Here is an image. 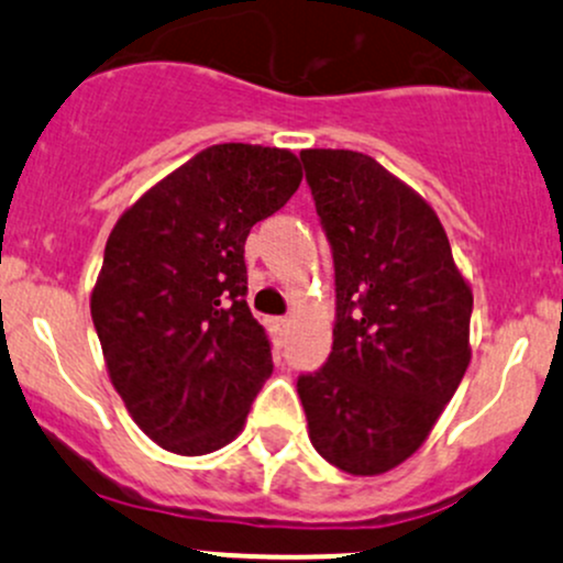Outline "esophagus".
Here are the masks:
<instances>
[{"label":"esophagus","mask_w":563,"mask_h":563,"mask_svg":"<svg viewBox=\"0 0 563 563\" xmlns=\"http://www.w3.org/2000/svg\"><path fill=\"white\" fill-rule=\"evenodd\" d=\"M269 331H273V335L277 341H286V335H288V331H290V320L288 318H273L269 320Z\"/></svg>","instance_id":"esophagus-1"}]
</instances>
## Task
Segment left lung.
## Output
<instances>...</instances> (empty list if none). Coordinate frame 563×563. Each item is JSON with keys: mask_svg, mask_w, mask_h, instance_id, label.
<instances>
[{"mask_svg": "<svg viewBox=\"0 0 563 563\" xmlns=\"http://www.w3.org/2000/svg\"><path fill=\"white\" fill-rule=\"evenodd\" d=\"M335 269L333 346L296 380L335 468L384 474L429 437L468 367L474 296L434 209L376 158L301 151Z\"/></svg>", "mask_w": 563, "mask_h": 563, "instance_id": "left-lung-1", "label": "left lung"}]
</instances>
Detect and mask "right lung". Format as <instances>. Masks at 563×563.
I'll return each instance as SVG.
<instances>
[{"label":"right lung","mask_w":563,"mask_h":563,"mask_svg":"<svg viewBox=\"0 0 563 563\" xmlns=\"http://www.w3.org/2000/svg\"><path fill=\"white\" fill-rule=\"evenodd\" d=\"M299 183L294 153L224 142L196 153L115 222L92 322L129 416L164 450L224 448L273 376L267 333L245 303L243 245Z\"/></svg>","instance_id":"add662e5"}]
</instances>
